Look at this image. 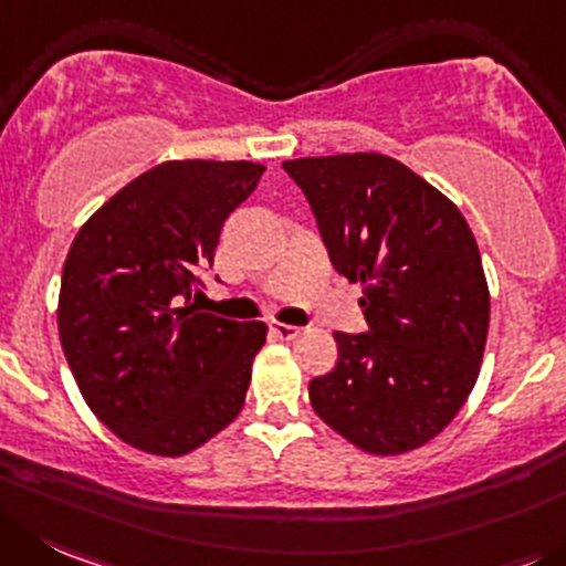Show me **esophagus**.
<instances>
[{
  "label": "esophagus",
  "instance_id": "esophagus-1",
  "mask_svg": "<svg viewBox=\"0 0 566 566\" xmlns=\"http://www.w3.org/2000/svg\"><path fill=\"white\" fill-rule=\"evenodd\" d=\"M271 332H273V337H279V340H293V337L298 335V326H293V324H279V321H273Z\"/></svg>",
  "mask_w": 566,
  "mask_h": 566
}]
</instances>
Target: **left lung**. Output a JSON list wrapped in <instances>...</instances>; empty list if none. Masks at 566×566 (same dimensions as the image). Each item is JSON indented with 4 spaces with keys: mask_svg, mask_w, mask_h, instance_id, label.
I'll return each instance as SVG.
<instances>
[{
    "mask_svg": "<svg viewBox=\"0 0 566 566\" xmlns=\"http://www.w3.org/2000/svg\"><path fill=\"white\" fill-rule=\"evenodd\" d=\"M332 265L363 284L368 329L335 332L337 363L310 382L315 413L371 452L436 438L472 394L489 335V287L450 198L379 153L293 158Z\"/></svg>",
    "mask_w": 566,
    "mask_h": 566,
    "instance_id": "8db88e82",
    "label": "left lung"
}]
</instances>
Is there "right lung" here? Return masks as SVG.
Segmentation results:
<instances>
[{"instance_id":"obj_1","label":"right lung","mask_w":566,"mask_h":566,"mask_svg":"<svg viewBox=\"0 0 566 566\" xmlns=\"http://www.w3.org/2000/svg\"><path fill=\"white\" fill-rule=\"evenodd\" d=\"M262 172L253 161H164L99 206L69 248L63 355L94 416L136 450L187 455L242 410L268 326L198 313L192 295Z\"/></svg>"}]
</instances>
